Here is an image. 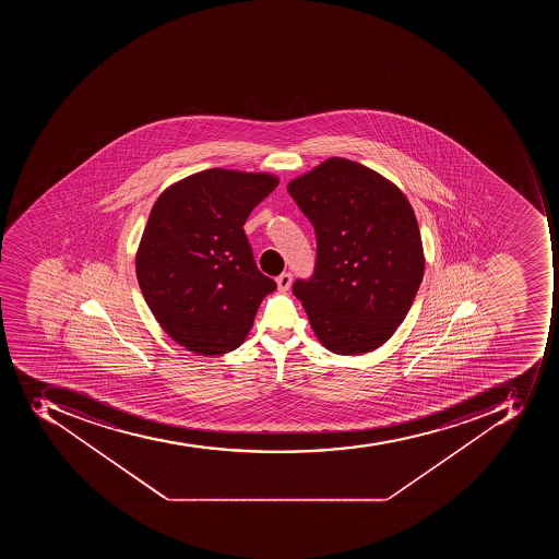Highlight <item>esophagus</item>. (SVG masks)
<instances>
[{"label":"esophagus","mask_w":559,"mask_h":559,"mask_svg":"<svg viewBox=\"0 0 559 559\" xmlns=\"http://www.w3.org/2000/svg\"><path fill=\"white\" fill-rule=\"evenodd\" d=\"M277 288L282 292L288 290L292 286V274L290 273H283L280 274V276L276 277Z\"/></svg>","instance_id":"1"}]
</instances>
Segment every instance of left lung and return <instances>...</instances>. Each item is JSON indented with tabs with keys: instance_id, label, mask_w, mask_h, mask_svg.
<instances>
[{
	"instance_id": "obj_1",
	"label": "left lung",
	"mask_w": 559,
	"mask_h": 559,
	"mask_svg": "<svg viewBox=\"0 0 559 559\" xmlns=\"http://www.w3.org/2000/svg\"><path fill=\"white\" fill-rule=\"evenodd\" d=\"M286 190L317 233L314 276L294 285L312 332L337 355L374 352L407 317L425 274L409 199L343 157L326 158Z\"/></svg>"
}]
</instances>
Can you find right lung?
<instances>
[{
    "instance_id": "right-lung-1",
    "label": "right lung",
    "mask_w": 559,
    "mask_h": 559,
    "mask_svg": "<svg viewBox=\"0 0 559 559\" xmlns=\"http://www.w3.org/2000/svg\"><path fill=\"white\" fill-rule=\"evenodd\" d=\"M277 183L271 173L213 167L155 201L136 250L138 283L158 325L185 349L234 352L276 290L257 269L242 225Z\"/></svg>"
}]
</instances>
